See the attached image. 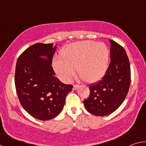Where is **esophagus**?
I'll return each instance as SVG.
<instances>
[{
  "label": "esophagus",
  "mask_w": 146,
  "mask_h": 146,
  "mask_svg": "<svg viewBox=\"0 0 146 146\" xmlns=\"http://www.w3.org/2000/svg\"><path fill=\"white\" fill-rule=\"evenodd\" d=\"M79 88V86L78 85H74L73 86V90L75 91L77 90V89Z\"/></svg>",
  "instance_id": "esophagus-1"
}]
</instances>
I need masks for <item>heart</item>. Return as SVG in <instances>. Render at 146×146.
Wrapping results in <instances>:
<instances>
[{
  "label": "heart",
  "mask_w": 146,
  "mask_h": 146,
  "mask_svg": "<svg viewBox=\"0 0 146 146\" xmlns=\"http://www.w3.org/2000/svg\"><path fill=\"white\" fill-rule=\"evenodd\" d=\"M110 51L103 42L92 40L77 42L62 49L60 58L53 62L54 70L64 82H69L75 74L87 83H95L102 78L108 68Z\"/></svg>",
  "instance_id": "heart-1"
}]
</instances>
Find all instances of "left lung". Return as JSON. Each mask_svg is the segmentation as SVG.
Masks as SVG:
<instances>
[{
    "label": "left lung",
    "instance_id": "8db88e82",
    "mask_svg": "<svg viewBox=\"0 0 146 146\" xmlns=\"http://www.w3.org/2000/svg\"><path fill=\"white\" fill-rule=\"evenodd\" d=\"M111 43V62L102 80L89 86L90 95L84 101L88 112L96 116L110 115L126 97L131 82L129 61L125 49L114 40Z\"/></svg>",
    "mask_w": 146,
    "mask_h": 146
}]
</instances>
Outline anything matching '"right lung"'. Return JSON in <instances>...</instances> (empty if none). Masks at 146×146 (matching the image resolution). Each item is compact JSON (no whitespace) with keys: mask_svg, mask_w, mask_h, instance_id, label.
<instances>
[{"mask_svg":"<svg viewBox=\"0 0 146 146\" xmlns=\"http://www.w3.org/2000/svg\"><path fill=\"white\" fill-rule=\"evenodd\" d=\"M56 48V44H35L19 56L16 64L15 84L20 102L29 115L40 120L60 114L73 88L55 76L51 62Z\"/></svg>","mask_w":146,"mask_h":146,"instance_id":"obj_1","label":"right lung"}]
</instances>
